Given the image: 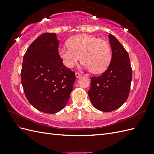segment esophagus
Returning <instances> with one entry per match:
<instances>
[{
  "instance_id": "esophagus-1",
  "label": "esophagus",
  "mask_w": 154,
  "mask_h": 154,
  "mask_svg": "<svg viewBox=\"0 0 154 154\" xmlns=\"http://www.w3.org/2000/svg\"><path fill=\"white\" fill-rule=\"evenodd\" d=\"M75 76H76V77L77 78H80L81 76V74L80 73H78V72H76L75 73Z\"/></svg>"
}]
</instances>
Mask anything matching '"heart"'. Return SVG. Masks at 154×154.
<instances>
[{
  "label": "heart",
  "mask_w": 154,
  "mask_h": 154,
  "mask_svg": "<svg viewBox=\"0 0 154 154\" xmlns=\"http://www.w3.org/2000/svg\"><path fill=\"white\" fill-rule=\"evenodd\" d=\"M69 47L60 46L58 54L63 64L72 68L80 59L85 69L94 73L105 71L111 60V49L106 41L90 35H78L70 38Z\"/></svg>",
  "instance_id": "b5f03b06"
}]
</instances>
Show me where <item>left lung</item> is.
I'll return each mask as SVG.
<instances>
[{
  "instance_id": "left-lung-1",
  "label": "left lung",
  "mask_w": 154,
  "mask_h": 154,
  "mask_svg": "<svg viewBox=\"0 0 154 154\" xmlns=\"http://www.w3.org/2000/svg\"><path fill=\"white\" fill-rule=\"evenodd\" d=\"M112 49L109 66L101 76L91 78L88 95L97 110L109 112L118 109L127 100L132 78L128 53L112 35L109 36Z\"/></svg>"
}]
</instances>
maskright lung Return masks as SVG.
I'll return each mask as SVG.
<instances>
[{
	"label": "right lung",
	"mask_w": 154,
	"mask_h": 154,
	"mask_svg": "<svg viewBox=\"0 0 154 154\" xmlns=\"http://www.w3.org/2000/svg\"><path fill=\"white\" fill-rule=\"evenodd\" d=\"M56 33L42 34L27 49L21 71L26 98L38 110L55 114L68 103L75 73L63 66Z\"/></svg>",
	"instance_id": "obj_1"
}]
</instances>
